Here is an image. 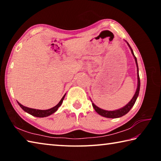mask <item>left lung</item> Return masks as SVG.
<instances>
[{
    "label": "left lung",
    "instance_id": "obj_1",
    "mask_svg": "<svg viewBox=\"0 0 161 161\" xmlns=\"http://www.w3.org/2000/svg\"><path fill=\"white\" fill-rule=\"evenodd\" d=\"M129 45V43H128ZM130 47V45H129ZM130 50H131V53L133 54V55L134 56L135 60H136V65H137V73H138V86H137V89H136V92L134 94V96L132 98V99L130 101L129 103H128V104L125 106L124 107L120 108V109L116 110V111H106V110H103L102 108H99L97 107L96 105L92 103V106H93L94 108L97 112L100 114L101 116H104V117H107V118H119V117H121L123 116L125 114H126L130 110V108L133 107V106L134 105V103L136 101V99L138 96V94H139V90H140V77H139V75H138V64H137V59H136V58L133 54V52L132 50V49L130 48Z\"/></svg>",
    "mask_w": 161,
    "mask_h": 161
}]
</instances>
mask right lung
Wrapping results in <instances>:
<instances>
[{"instance_id":"obj_1","label":"right lung","mask_w":161,"mask_h":161,"mask_svg":"<svg viewBox=\"0 0 161 161\" xmlns=\"http://www.w3.org/2000/svg\"><path fill=\"white\" fill-rule=\"evenodd\" d=\"M65 97V94L64 95V97L62 98V99L60 100V102H59L58 104H57L55 107H54L53 108H50V109H47V110H39V109H35V108H28V107H26L25 106L22 105L21 103H20L19 102L18 104L20 107L23 108V109L25 111V112L28 113L30 114H31V115L34 116H36V117H46V116H48L51 115V114H53V113L55 112V111L58 109V108L60 107L62 102H63L64 100V98Z\"/></svg>"}]
</instances>
